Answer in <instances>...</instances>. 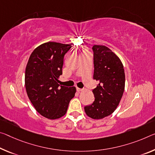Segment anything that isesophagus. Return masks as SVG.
I'll return each instance as SVG.
<instances>
[{
  "instance_id": "34e87169",
  "label": "esophagus",
  "mask_w": 155,
  "mask_h": 155,
  "mask_svg": "<svg viewBox=\"0 0 155 155\" xmlns=\"http://www.w3.org/2000/svg\"><path fill=\"white\" fill-rule=\"evenodd\" d=\"M77 91L78 92H81V91H82V89H81V88H79V87H77Z\"/></svg>"
}]
</instances>
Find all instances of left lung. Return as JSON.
Segmentation results:
<instances>
[{"label": "left lung", "mask_w": 155, "mask_h": 155, "mask_svg": "<svg viewBox=\"0 0 155 155\" xmlns=\"http://www.w3.org/2000/svg\"><path fill=\"white\" fill-rule=\"evenodd\" d=\"M92 51L93 78L98 84L92 90L94 102L84 109L88 117L100 119L111 114L119 105L124 92L125 72L121 60L108 48L94 45Z\"/></svg>", "instance_id": "1"}]
</instances>
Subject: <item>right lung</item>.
<instances>
[{"label":"right lung","mask_w":155,"mask_h":155,"mask_svg":"<svg viewBox=\"0 0 155 155\" xmlns=\"http://www.w3.org/2000/svg\"><path fill=\"white\" fill-rule=\"evenodd\" d=\"M71 45L48 42L37 47L29 56L25 83L29 100L38 113L50 119L65 114L75 87L58 84L63 58Z\"/></svg>","instance_id":"right-lung-1"}]
</instances>
